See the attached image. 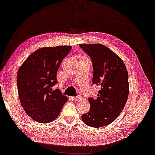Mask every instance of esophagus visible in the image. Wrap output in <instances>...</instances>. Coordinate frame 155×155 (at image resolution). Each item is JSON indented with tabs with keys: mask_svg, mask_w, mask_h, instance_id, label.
I'll return each mask as SVG.
<instances>
[{
	"mask_svg": "<svg viewBox=\"0 0 155 155\" xmlns=\"http://www.w3.org/2000/svg\"><path fill=\"white\" fill-rule=\"evenodd\" d=\"M73 100H74V101H80L81 99V97L80 96H75V97H73Z\"/></svg>",
	"mask_w": 155,
	"mask_h": 155,
	"instance_id": "1",
	"label": "esophagus"
}]
</instances>
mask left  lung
<instances>
[{
  "label": "left lung",
  "instance_id": "left-lung-1",
  "mask_svg": "<svg viewBox=\"0 0 155 155\" xmlns=\"http://www.w3.org/2000/svg\"><path fill=\"white\" fill-rule=\"evenodd\" d=\"M91 59L92 83L101 87L96 98L89 97L90 110L82 114L86 125L101 127L110 124L123 111L129 94L128 73L123 61L103 45L80 44Z\"/></svg>",
  "mask_w": 155,
  "mask_h": 155
}]
</instances>
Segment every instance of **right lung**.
Returning <instances> with one entry per match:
<instances>
[{"label": "right lung", "mask_w": 155, "mask_h": 155, "mask_svg": "<svg viewBox=\"0 0 155 155\" xmlns=\"http://www.w3.org/2000/svg\"><path fill=\"white\" fill-rule=\"evenodd\" d=\"M70 46L38 49L23 62L17 73V88L20 102L25 113L38 123H48L60 113L67 97L58 89L57 73Z\"/></svg>", "instance_id": "1"}]
</instances>
